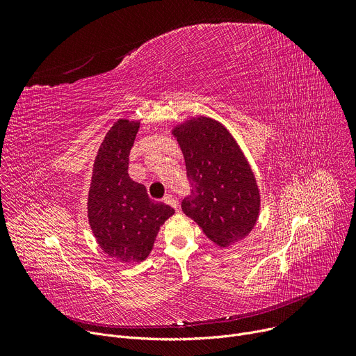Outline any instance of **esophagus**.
<instances>
[{"label": "esophagus", "instance_id": "esophagus-1", "mask_svg": "<svg viewBox=\"0 0 356 356\" xmlns=\"http://www.w3.org/2000/svg\"><path fill=\"white\" fill-rule=\"evenodd\" d=\"M164 202L168 204V207H172L173 209H179V203H177V200L172 195H167L164 197Z\"/></svg>", "mask_w": 356, "mask_h": 356}]
</instances>
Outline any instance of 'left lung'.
<instances>
[{"mask_svg":"<svg viewBox=\"0 0 356 356\" xmlns=\"http://www.w3.org/2000/svg\"><path fill=\"white\" fill-rule=\"evenodd\" d=\"M170 133L192 184L183 212L220 248L247 238L259 218L261 195L251 164L229 129L197 115L175 124Z\"/></svg>","mask_w":356,"mask_h":356,"instance_id":"obj_1","label":"left lung"}]
</instances>
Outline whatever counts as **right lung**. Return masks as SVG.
Segmentation results:
<instances>
[{
	"mask_svg": "<svg viewBox=\"0 0 356 356\" xmlns=\"http://www.w3.org/2000/svg\"><path fill=\"white\" fill-rule=\"evenodd\" d=\"M140 121L121 118L106 133L93 161L88 193V220L99 248L111 258L134 264L154 247L163 223L175 209L147 195L128 176V156Z\"/></svg>",
	"mask_w": 356,
	"mask_h": 356,
	"instance_id": "add662e5",
	"label": "right lung"
}]
</instances>
